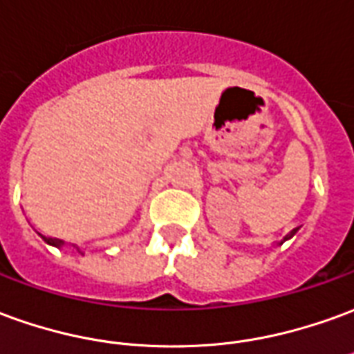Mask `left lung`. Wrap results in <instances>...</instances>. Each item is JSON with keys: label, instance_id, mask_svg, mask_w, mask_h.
Segmentation results:
<instances>
[{"label": "left lung", "instance_id": "8db88e82", "mask_svg": "<svg viewBox=\"0 0 354 354\" xmlns=\"http://www.w3.org/2000/svg\"><path fill=\"white\" fill-rule=\"evenodd\" d=\"M297 230H299V228H293V230H291V232H289L288 236H286V237H283V239H281V241H280V245H281V243H283V241H288V239H291V237L295 236V234H297Z\"/></svg>", "mask_w": 354, "mask_h": 354}]
</instances>
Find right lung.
<instances>
[{"label": "right lung", "instance_id": "obj_1", "mask_svg": "<svg viewBox=\"0 0 354 354\" xmlns=\"http://www.w3.org/2000/svg\"><path fill=\"white\" fill-rule=\"evenodd\" d=\"M41 237H44V241H46L48 245L59 247V249L65 245V241H63V239H55V237H46V236H41ZM73 247H74V249H76V251H78V253H82V251H80V249H78V247H76V245H73Z\"/></svg>", "mask_w": 354, "mask_h": 354}]
</instances>
